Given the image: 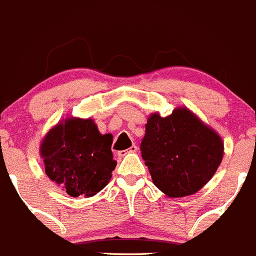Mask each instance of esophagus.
Instances as JSON below:
<instances>
[{"label":"esophagus","instance_id":"esophagus-1","mask_svg":"<svg viewBox=\"0 0 256 256\" xmlns=\"http://www.w3.org/2000/svg\"><path fill=\"white\" fill-rule=\"evenodd\" d=\"M138 152V146L134 144V145H131V146L128 148V150H122V152H118L117 154H118V156H125V155L128 154V152Z\"/></svg>","mask_w":256,"mask_h":256}]
</instances>
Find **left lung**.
<instances>
[{
    "mask_svg": "<svg viewBox=\"0 0 256 256\" xmlns=\"http://www.w3.org/2000/svg\"><path fill=\"white\" fill-rule=\"evenodd\" d=\"M140 150L152 183L168 197H186L216 173L224 142L187 107H176L166 117L150 114Z\"/></svg>",
    "mask_w": 256,
    "mask_h": 256,
    "instance_id": "1",
    "label": "left lung"
}]
</instances>
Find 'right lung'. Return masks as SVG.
Instances as JSON below:
<instances>
[{"label": "right lung", "mask_w": 256, "mask_h": 256, "mask_svg": "<svg viewBox=\"0 0 256 256\" xmlns=\"http://www.w3.org/2000/svg\"><path fill=\"white\" fill-rule=\"evenodd\" d=\"M112 135H102L92 118L68 117L48 131L40 144L45 173L72 197H92L116 168Z\"/></svg>", "instance_id": "right-lung-1"}]
</instances>
